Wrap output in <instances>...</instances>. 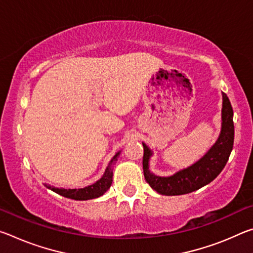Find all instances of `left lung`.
Wrapping results in <instances>:
<instances>
[{
	"mask_svg": "<svg viewBox=\"0 0 253 253\" xmlns=\"http://www.w3.org/2000/svg\"><path fill=\"white\" fill-rule=\"evenodd\" d=\"M221 119L220 135L211 148L194 164L179 169L169 176H158L149 169V160L153 156V151L143 143L144 176L153 190L162 195L187 194L208 185L222 172L232 152L234 140L233 109L224 92H222Z\"/></svg>",
	"mask_w": 253,
	"mask_h": 253,
	"instance_id": "obj_1",
	"label": "left lung"
}]
</instances>
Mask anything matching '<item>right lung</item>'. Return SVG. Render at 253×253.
<instances>
[{
    "label": "right lung",
    "mask_w": 253,
    "mask_h": 253,
    "mask_svg": "<svg viewBox=\"0 0 253 253\" xmlns=\"http://www.w3.org/2000/svg\"><path fill=\"white\" fill-rule=\"evenodd\" d=\"M121 153L122 151H119L115 154L114 157L110 160L108 166L106 168L105 173L102 174V176L98 179L97 182L90 184V185L84 186L83 188H62V187L59 188V187H53L51 185H48V184H44V185L48 188H50L51 191H53L55 193L65 196V198H68V199H72L77 201H85V200L99 198V196L105 194L106 192L108 191L111 183H113L114 165L116 164V162L118 161L119 154Z\"/></svg>",
    "instance_id": "right-lung-1"
}]
</instances>
